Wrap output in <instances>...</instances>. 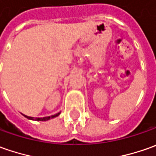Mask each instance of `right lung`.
<instances>
[{
    "instance_id": "right-lung-1",
    "label": "right lung",
    "mask_w": 156,
    "mask_h": 156,
    "mask_svg": "<svg viewBox=\"0 0 156 156\" xmlns=\"http://www.w3.org/2000/svg\"><path fill=\"white\" fill-rule=\"evenodd\" d=\"M58 115H59V113H58L56 115H51V116H46V117H43V118H36L35 120H37V121H46V120H49L50 118H53V117H55V116H58ZM25 116H26L27 118H28V119H31V120L34 119V117H31V116H27V115H25Z\"/></svg>"
}]
</instances>
